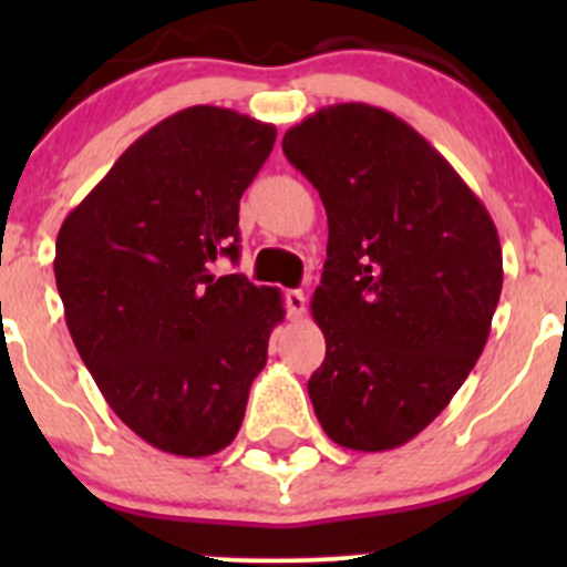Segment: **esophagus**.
<instances>
[{
  "mask_svg": "<svg viewBox=\"0 0 567 567\" xmlns=\"http://www.w3.org/2000/svg\"><path fill=\"white\" fill-rule=\"evenodd\" d=\"M285 307H288V316L293 320L305 318L307 296L301 293V290H285Z\"/></svg>",
  "mask_w": 567,
  "mask_h": 567,
  "instance_id": "34e87169",
  "label": "esophagus"
}]
</instances>
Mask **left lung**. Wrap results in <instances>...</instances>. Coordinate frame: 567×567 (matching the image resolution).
I'll use <instances>...</instances> for the list:
<instances>
[{
    "instance_id": "left-lung-1",
    "label": "left lung",
    "mask_w": 567,
    "mask_h": 567,
    "mask_svg": "<svg viewBox=\"0 0 567 567\" xmlns=\"http://www.w3.org/2000/svg\"><path fill=\"white\" fill-rule=\"evenodd\" d=\"M282 151L329 219L312 409L340 447L394 450L447 409L483 353L502 293L499 233L447 158L386 109H318Z\"/></svg>"
}]
</instances>
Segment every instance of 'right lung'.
I'll return each mask as SVG.
<instances>
[{"label": "right lung", "mask_w": 567, "mask_h": 567, "mask_svg": "<svg viewBox=\"0 0 567 567\" xmlns=\"http://www.w3.org/2000/svg\"><path fill=\"white\" fill-rule=\"evenodd\" d=\"M271 123L188 106L142 134L65 216L54 277L79 357L114 414L164 453L236 439L282 323V293L244 274L238 203L271 153Z\"/></svg>", "instance_id": "obj_1"}]
</instances>
